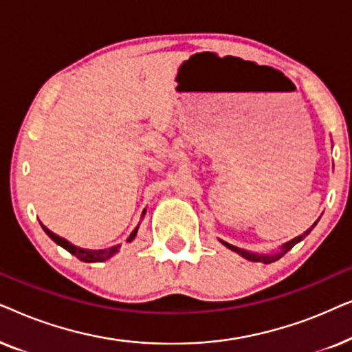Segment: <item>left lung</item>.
Returning a JSON list of instances; mask_svg holds the SVG:
<instances>
[{"label":"left lung","instance_id":"left-lung-1","mask_svg":"<svg viewBox=\"0 0 352 352\" xmlns=\"http://www.w3.org/2000/svg\"><path fill=\"white\" fill-rule=\"evenodd\" d=\"M316 224H317V223L312 224V228L307 229L305 234L298 235V237H295V239H293V240H290V242L283 243V245H282V248H280V252H277V253H274V254H256V253H250V252H245V250H240V248H237V247H234V245H230V243H228V242H224V240H219V242L223 243L224 247H228L229 250H232V252L239 253L240 256H243L245 259H248V261L269 264V263H274V261H277V259H280V258L283 256V254H285V253L288 252V250H292L293 247H295V245H296L298 242H301V240L305 239L306 235L309 234L312 229H314V226H316Z\"/></svg>","mask_w":352,"mask_h":352}]
</instances>
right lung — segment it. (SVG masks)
<instances>
[{
	"label": "right lung",
	"mask_w": 352,
	"mask_h": 352,
	"mask_svg": "<svg viewBox=\"0 0 352 352\" xmlns=\"http://www.w3.org/2000/svg\"><path fill=\"white\" fill-rule=\"evenodd\" d=\"M43 230H45V232L50 235V237L54 240L57 245H60L62 248H65L67 252L72 253V254H74V256H76V258L80 259V261H83V263H102V261H105V259L112 258L113 254H117L118 250H120V245H115V247H110L107 250H86V248H80V247H76V245L70 243L69 240H65L64 237H59V235H57V234L51 232V230L47 229L46 226H43ZM136 234H138V228L133 230L128 240H133L134 237H136Z\"/></svg>",
	"instance_id": "obj_1"
}]
</instances>
